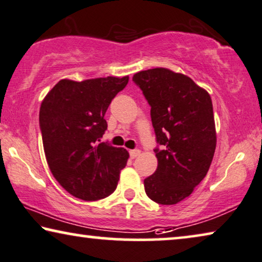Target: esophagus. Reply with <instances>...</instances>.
Here are the masks:
<instances>
[{
    "instance_id": "esophagus-1",
    "label": "esophagus",
    "mask_w": 262,
    "mask_h": 262,
    "mask_svg": "<svg viewBox=\"0 0 262 262\" xmlns=\"http://www.w3.org/2000/svg\"><path fill=\"white\" fill-rule=\"evenodd\" d=\"M141 154V151H140L139 149H133V150H129V155H130V158L132 159H135V158H138V156Z\"/></svg>"
}]
</instances>
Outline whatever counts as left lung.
<instances>
[{
    "label": "left lung",
    "instance_id": "1",
    "mask_svg": "<svg viewBox=\"0 0 262 262\" xmlns=\"http://www.w3.org/2000/svg\"><path fill=\"white\" fill-rule=\"evenodd\" d=\"M150 106L158 168L144 179V190L160 205H175L189 196L206 177L216 147L209 94L190 77L167 68L134 74Z\"/></svg>",
    "mask_w": 262,
    "mask_h": 262
}]
</instances>
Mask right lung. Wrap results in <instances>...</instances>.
<instances>
[{
    "label": "right lung",
    "instance_id": "obj_1",
    "mask_svg": "<svg viewBox=\"0 0 262 262\" xmlns=\"http://www.w3.org/2000/svg\"><path fill=\"white\" fill-rule=\"evenodd\" d=\"M129 77L63 79L47 94L40 108V128L53 177L73 196L104 199L116 189L129 158L124 148L100 142L107 129L104 114Z\"/></svg>",
    "mask_w": 262,
    "mask_h": 262
}]
</instances>
